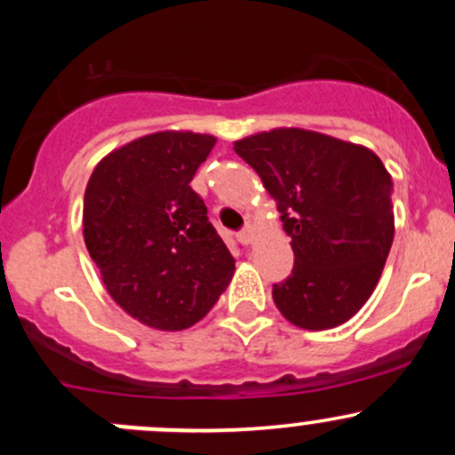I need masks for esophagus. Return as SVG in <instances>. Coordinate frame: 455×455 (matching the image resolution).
Wrapping results in <instances>:
<instances>
[{
  "label": "esophagus",
  "instance_id": "34e87169",
  "mask_svg": "<svg viewBox=\"0 0 455 455\" xmlns=\"http://www.w3.org/2000/svg\"><path fill=\"white\" fill-rule=\"evenodd\" d=\"M237 240H240V244H244V246H249L251 242H253V228L249 227V224H246L244 228H242L240 233H237Z\"/></svg>",
  "mask_w": 455,
  "mask_h": 455
}]
</instances>
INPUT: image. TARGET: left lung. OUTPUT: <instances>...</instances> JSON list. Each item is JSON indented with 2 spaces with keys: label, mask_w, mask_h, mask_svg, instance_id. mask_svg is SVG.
Instances as JSON below:
<instances>
[{
  "label": "left lung",
  "mask_w": 455,
  "mask_h": 455,
  "mask_svg": "<svg viewBox=\"0 0 455 455\" xmlns=\"http://www.w3.org/2000/svg\"><path fill=\"white\" fill-rule=\"evenodd\" d=\"M261 178L291 235L292 275L273 286L304 330L352 319L379 283L394 240L392 176L379 156L319 132L275 127L233 142Z\"/></svg>",
  "instance_id": "1"
}]
</instances>
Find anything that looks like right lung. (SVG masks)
<instances>
[{"instance_id":"right-lung-1","label":"right lung","mask_w":455,"mask_h":455,"mask_svg":"<svg viewBox=\"0 0 455 455\" xmlns=\"http://www.w3.org/2000/svg\"><path fill=\"white\" fill-rule=\"evenodd\" d=\"M215 136L164 130L109 151L84 198V237L109 297L140 323L176 332L213 308L235 259L191 189Z\"/></svg>"}]
</instances>
